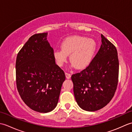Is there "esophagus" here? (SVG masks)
I'll list each match as a JSON object with an SVG mask.
<instances>
[{
    "mask_svg": "<svg viewBox=\"0 0 132 132\" xmlns=\"http://www.w3.org/2000/svg\"><path fill=\"white\" fill-rule=\"evenodd\" d=\"M65 75L67 79H70L71 78V75L70 74L68 73V72H65Z\"/></svg>",
    "mask_w": 132,
    "mask_h": 132,
    "instance_id": "esophagus-1",
    "label": "esophagus"
}]
</instances>
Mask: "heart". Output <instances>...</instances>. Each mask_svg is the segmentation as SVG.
Returning <instances> with one entry per match:
<instances>
[{
  "label": "heart",
  "mask_w": 132,
  "mask_h": 132,
  "mask_svg": "<svg viewBox=\"0 0 132 132\" xmlns=\"http://www.w3.org/2000/svg\"><path fill=\"white\" fill-rule=\"evenodd\" d=\"M61 49L53 53L55 62L62 66L70 55V61L72 66L78 69L85 68L91 63L97 49V45L93 39L79 36L67 37L62 42Z\"/></svg>",
  "instance_id": "obj_1"
}]
</instances>
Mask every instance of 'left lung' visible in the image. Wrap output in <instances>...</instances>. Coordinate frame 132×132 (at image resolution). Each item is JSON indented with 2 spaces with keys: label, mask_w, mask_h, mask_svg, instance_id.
Instances as JSON below:
<instances>
[{
  "label": "left lung",
  "mask_w": 132,
  "mask_h": 132,
  "mask_svg": "<svg viewBox=\"0 0 132 132\" xmlns=\"http://www.w3.org/2000/svg\"><path fill=\"white\" fill-rule=\"evenodd\" d=\"M102 45L88 66L72 75L74 94L80 107L96 111L112 99L118 84L119 62L116 47L101 35Z\"/></svg>",
  "instance_id": "1"
}]
</instances>
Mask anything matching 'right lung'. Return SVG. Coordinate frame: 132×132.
I'll return each mask as SVG.
<instances>
[{
    "instance_id": "obj_1",
    "label": "right lung",
    "mask_w": 132,
    "mask_h": 132,
    "mask_svg": "<svg viewBox=\"0 0 132 132\" xmlns=\"http://www.w3.org/2000/svg\"><path fill=\"white\" fill-rule=\"evenodd\" d=\"M47 33L32 36L18 53L16 61V86L22 100L40 113L53 111L57 105L64 71L53 57Z\"/></svg>"
}]
</instances>
